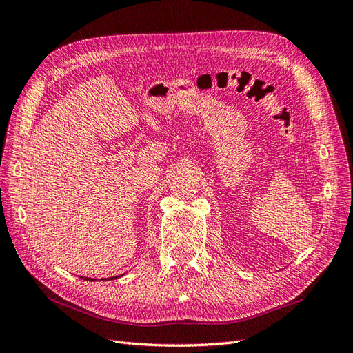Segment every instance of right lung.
I'll return each instance as SVG.
<instances>
[{
  "mask_svg": "<svg viewBox=\"0 0 353 353\" xmlns=\"http://www.w3.org/2000/svg\"><path fill=\"white\" fill-rule=\"evenodd\" d=\"M121 276V275H119ZM119 276H109V279H101V281H105V280H116V279H119ZM81 279H83V280H87V281H94V279H88V276H81ZM97 281V280H95Z\"/></svg>",
  "mask_w": 353,
  "mask_h": 353,
  "instance_id": "obj_1",
  "label": "right lung"
}]
</instances>
